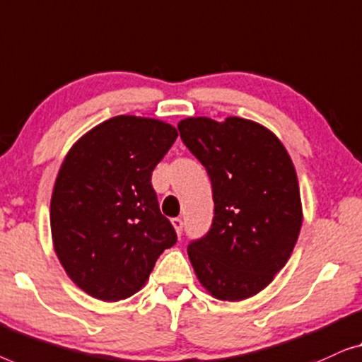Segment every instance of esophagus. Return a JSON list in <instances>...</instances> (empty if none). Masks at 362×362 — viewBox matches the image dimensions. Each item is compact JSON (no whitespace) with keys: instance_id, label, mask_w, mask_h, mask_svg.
I'll use <instances>...</instances> for the list:
<instances>
[{"instance_id":"obj_1","label":"esophagus","mask_w":362,"mask_h":362,"mask_svg":"<svg viewBox=\"0 0 362 362\" xmlns=\"http://www.w3.org/2000/svg\"><path fill=\"white\" fill-rule=\"evenodd\" d=\"M172 226L175 228V233L180 236L182 230H183V221H182V218H172Z\"/></svg>"}]
</instances>
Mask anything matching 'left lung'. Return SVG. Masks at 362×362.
Segmentation results:
<instances>
[{"instance_id": "obj_1", "label": "left lung", "mask_w": 362, "mask_h": 362, "mask_svg": "<svg viewBox=\"0 0 362 362\" xmlns=\"http://www.w3.org/2000/svg\"><path fill=\"white\" fill-rule=\"evenodd\" d=\"M180 137L211 180L210 231L188 244L200 284L218 300L256 295L287 264L302 228L297 172L272 131L230 116L179 123Z\"/></svg>"}]
</instances>
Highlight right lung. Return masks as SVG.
<instances>
[{"instance_id":"add662e5","label":"right lung","mask_w":362,"mask_h":362,"mask_svg":"<svg viewBox=\"0 0 362 362\" xmlns=\"http://www.w3.org/2000/svg\"><path fill=\"white\" fill-rule=\"evenodd\" d=\"M177 136L160 119L121 115L90 129L65 156L50 230L65 272L90 297L118 302L134 295L177 243L151 183Z\"/></svg>"}]
</instances>
